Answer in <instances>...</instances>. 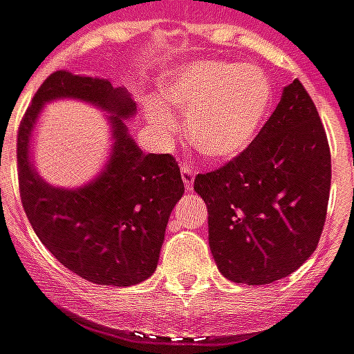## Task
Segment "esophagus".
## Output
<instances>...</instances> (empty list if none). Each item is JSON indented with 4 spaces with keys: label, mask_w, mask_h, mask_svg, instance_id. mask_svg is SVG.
<instances>
[{
    "label": "esophagus",
    "mask_w": 354,
    "mask_h": 354,
    "mask_svg": "<svg viewBox=\"0 0 354 354\" xmlns=\"http://www.w3.org/2000/svg\"><path fill=\"white\" fill-rule=\"evenodd\" d=\"M180 172H182V180H184V186H186V189H192V184H194V176H196L194 168H189L187 165H182Z\"/></svg>",
    "instance_id": "obj_1"
}]
</instances>
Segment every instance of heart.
<instances>
[{
  "instance_id": "b5f03b06",
  "label": "heart",
  "mask_w": 354,
  "mask_h": 354,
  "mask_svg": "<svg viewBox=\"0 0 354 354\" xmlns=\"http://www.w3.org/2000/svg\"><path fill=\"white\" fill-rule=\"evenodd\" d=\"M162 100L186 116V133L197 153L228 160L254 143L273 104V86L258 66L199 62L180 69L162 86ZM149 120L162 131L174 127L158 100L145 104Z\"/></svg>"
}]
</instances>
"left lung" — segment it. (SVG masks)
<instances>
[{"label": "left lung", "mask_w": 354, "mask_h": 354, "mask_svg": "<svg viewBox=\"0 0 354 354\" xmlns=\"http://www.w3.org/2000/svg\"><path fill=\"white\" fill-rule=\"evenodd\" d=\"M329 187L328 136L295 79L254 143L194 180L207 205L218 271L246 285H269L297 271L318 246Z\"/></svg>", "instance_id": "8db88e82"}]
</instances>
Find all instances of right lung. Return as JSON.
Instances as JSON below:
<instances>
[{
  "instance_id": "obj_1",
  "label": "right lung",
  "mask_w": 354,
  "mask_h": 354,
  "mask_svg": "<svg viewBox=\"0 0 354 354\" xmlns=\"http://www.w3.org/2000/svg\"><path fill=\"white\" fill-rule=\"evenodd\" d=\"M54 97H79L115 114V145L107 167L91 185L62 190L46 185L30 165V133L39 110ZM136 102L108 79L56 71L36 91L17 136L21 201L36 236L79 277L127 287L155 273L170 213L184 196L172 155L143 153L122 120Z\"/></svg>"
}]
</instances>
